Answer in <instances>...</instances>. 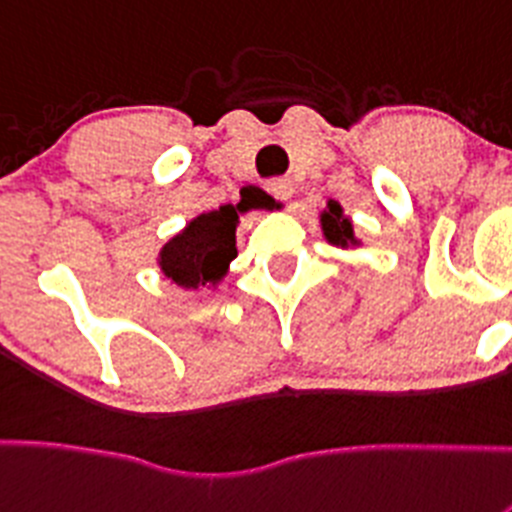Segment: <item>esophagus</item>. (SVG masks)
I'll use <instances>...</instances> for the list:
<instances>
[{
    "label": "esophagus",
    "mask_w": 512,
    "mask_h": 512,
    "mask_svg": "<svg viewBox=\"0 0 512 512\" xmlns=\"http://www.w3.org/2000/svg\"><path fill=\"white\" fill-rule=\"evenodd\" d=\"M270 194L280 202H288L293 197V181L290 179H272L270 181Z\"/></svg>",
    "instance_id": "1"
}]
</instances>
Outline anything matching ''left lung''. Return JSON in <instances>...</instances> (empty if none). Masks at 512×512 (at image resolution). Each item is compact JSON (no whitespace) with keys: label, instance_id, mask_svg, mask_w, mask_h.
I'll return each instance as SVG.
<instances>
[{"label":"left lung","instance_id":"1","mask_svg":"<svg viewBox=\"0 0 512 512\" xmlns=\"http://www.w3.org/2000/svg\"><path fill=\"white\" fill-rule=\"evenodd\" d=\"M321 227L323 234H326V240L336 247H358L356 234H353V224L351 219L343 217V209L338 202H328V209L321 214Z\"/></svg>","mask_w":512,"mask_h":512}]
</instances>
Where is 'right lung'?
Wrapping results in <instances>:
<instances>
[{
  "label": "right lung",
  "instance_id": "add662e5",
  "mask_svg": "<svg viewBox=\"0 0 512 512\" xmlns=\"http://www.w3.org/2000/svg\"><path fill=\"white\" fill-rule=\"evenodd\" d=\"M237 212L240 204L204 212L191 219L179 234H174L159 252V267L171 283L184 290H199L217 285L227 275L229 262L237 257Z\"/></svg>",
  "mask_w": 512,
  "mask_h": 512
}]
</instances>
